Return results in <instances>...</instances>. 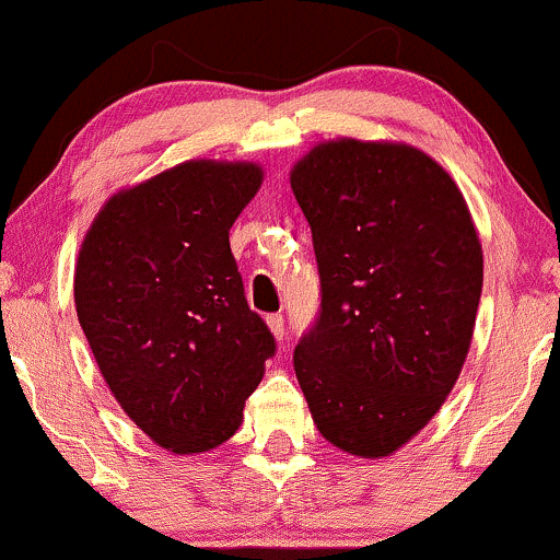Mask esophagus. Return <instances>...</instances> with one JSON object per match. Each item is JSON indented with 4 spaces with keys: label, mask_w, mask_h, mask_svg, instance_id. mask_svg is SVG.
I'll return each mask as SVG.
<instances>
[{
    "label": "esophagus",
    "mask_w": 560,
    "mask_h": 560,
    "mask_svg": "<svg viewBox=\"0 0 560 560\" xmlns=\"http://www.w3.org/2000/svg\"><path fill=\"white\" fill-rule=\"evenodd\" d=\"M266 324L276 337V342H281V339H284V316H281V313H273V316L266 318Z\"/></svg>",
    "instance_id": "34e87169"
}]
</instances>
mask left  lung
<instances>
[{
    "label": "left lung",
    "instance_id": "1",
    "mask_svg": "<svg viewBox=\"0 0 560 560\" xmlns=\"http://www.w3.org/2000/svg\"><path fill=\"white\" fill-rule=\"evenodd\" d=\"M289 184L320 273L294 374L324 440L384 458L458 382L485 279L479 234L450 173L402 141H320Z\"/></svg>",
    "mask_w": 560,
    "mask_h": 560
}]
</instances>
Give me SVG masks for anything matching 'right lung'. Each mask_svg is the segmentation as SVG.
Returning a JSON list of instances; mask_svg holds the SVG:
<instances>
[{
  "mask_svg": "<svg viewBox=\"0 0 560 560\" xmlns=\"http://www.w3.org/2000/svg\"><path fill=\"white\" fill-rule=\"evenodd\" d=\"M260 184L258 163L186 160L115 191L81 242L73 298L94 361L128 419L176 455L240 429L276 350L229 244Z\"/></svg>",
  "mask_w": 560,
  "mask_h": 560,
  "instance_id": "add662e5",
  "label": "right lung"
}]
</instances>
